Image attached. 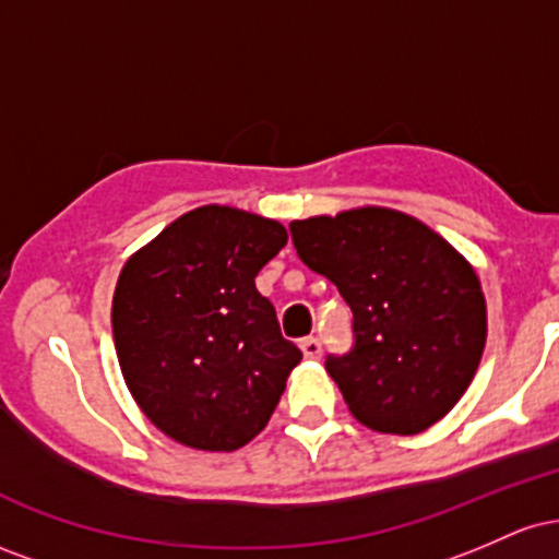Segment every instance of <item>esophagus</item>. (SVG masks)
Here are the masks:
<instances>
[{"mask_svg": "<svg viewBox=\"0 0 559 559\" xmlns=\"http://www.w3.org/2000/svg\"><path fill=\"white\" fill-rule=\"evenodd\" d=\"M299 349H301V355L310 357V360H318L320 352H323V344H320V338H316V336H307L299 342Z\"/></svg>", "mask_w": 559, "mask_h": 559, "instance_id": "esophagus-1", "label": "esophagus"}]
</instances>
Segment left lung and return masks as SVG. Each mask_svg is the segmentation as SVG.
<instances>
[{
	"instance_id": "left-lung-1",
	"label": "left lung",
	"mask_w": 559,
	"mask_h": 559,
	"mask_svg": "<svg viewBox=\"0 0 559 559\" xmlns=\"http://www.w3.org/2000/svg\"><path fill=\"white\" fill-rule=\"evenodd\" d=\"M310 271L352 310V346L325 357L349 413L381 433H420L465 394L486 344V301L463 254L415 217L365 207L294 221Z\"/></svg>"
}]
</instances>
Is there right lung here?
I'll list each match as a JSON object with an SVG mask.
<instances>
[{
    "label": "right lung",
    "mask_w": 559,
    "mask_h": 559,
    "mask_svg": "<svg viewBox=\"0 0 559 559\" xmlns=\"http://www.w3.org/2000/svg\"><path fill=\"white\" fill-rule=\"evenodd\" d=\"M286 241L281 223L207 204L126 262L115 349L133 400L170 439L230 452L271 420L301 352L254 278Z\"/></svg>",
    "instance_id": "add662e5"
}]
</instances>
